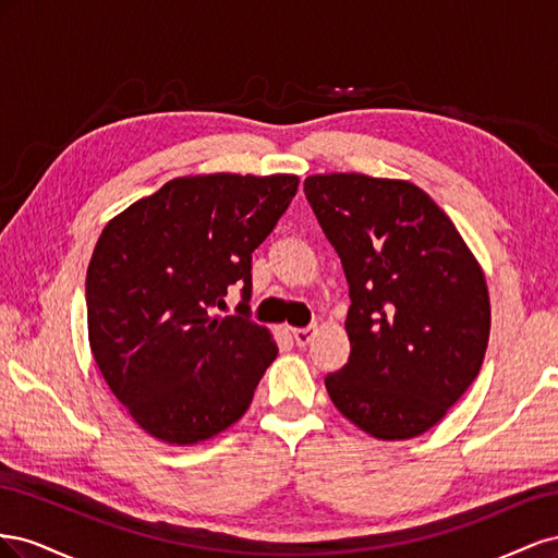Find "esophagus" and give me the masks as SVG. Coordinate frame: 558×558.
<instances>
[{
	"label": "esophagus",
	"instance_id": "obj_1",
	"mask_svg": "<svg viewBox=\"0 0 558 558\" xmlns=\"http://www.w3.org/2000/svg\"><path fill=\"white\" fill-rule=\"evenodd\" d=\"M314 332H316L314 328H293V330H291V337H293L298 347H305V344H310Z\"/></svg>",
	"mask_w": 558,
	"mask_h": 558
}]
</instances>
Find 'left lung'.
<instances>
[{"label": "left lung", "instance_id": "left-lung-1", "mask_svg": "<svg viewBox=\"0 0 558 558\" xmlns=\"http://www.w3.org/2000/svg\"><path fill=\"white\" fill-rule=\"evenodd\" d=\"M305 195L342 260L349 363L326 377L351 424L410 440L480 375L492 330L486 279L451 218L400 179L314 174Z\"/></svg>", "mask_w": 558, "mask_h": 558}]
</instances>
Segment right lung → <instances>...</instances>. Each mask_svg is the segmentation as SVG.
<instances>
[{"mask_svg":"<svg viewBox=\"0 0 558 558\" xmlns=\"http://www.w3.org/2000/svg\"><path fill=\"white\" fill-rule=\"evenodd\" d=\"M293 174H199L167 181L113 216L86 277L88 340L113 396L167 445H197L248 410L272 332L244 316L251 253L289 209ZM238 317L213 316L230 284Z\"/></svg>","mask_w":558,"mask_h":558,"instance_id":"obj_1","label":"right lung"}]
</instances>
